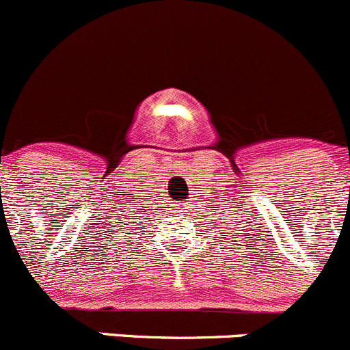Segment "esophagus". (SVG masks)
<instances>
[{"instance_id":"obj_1","label":"esophagus","mask_w":350,"mask_h":350,"mask_svg":"<svg viewBox=\"0 0 350 350\" xmlns=\"http://www.w3.org/2000/svg\"><path fill=\"white\" fill-rule=\"evenodd\" d=\"M186 205H190V204H185V205H179V208H181V211H179V212H188V208H190V207H186Z\"/></svg>"}]
</instances>
